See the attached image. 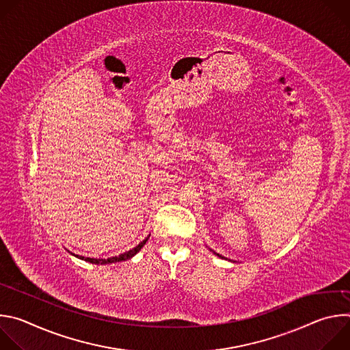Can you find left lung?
I'll use <instances>...</instances> for the list:
<instances>
[{"label": "left lung", "instance_id": "obj_1", "mask_svg": "<svg viewBox=\"0 0 350 350\" xmlns=\"http://www.w3.org/2000/svg\"><path fill=\"white\" fill-rule=\"evenodd\" d=\"M216 255H217V256H220V258H223V256H221V255H219V254H216Z\"/></svg>", "mask_w": 350, "mask_h": 350}]
</instances>
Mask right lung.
Masks as SVG:
<instances>
[{"label": "right lung", "mask_w": 350, "mask_h": 350, "mask_svg": "<svg viewBox=\"0 0 350 350\" xmlns=\"http://www.w3.org/2000/svg\"><path fill=\"white\" fill-rule=\"evenodd\" d=\"M148 241V238H145L142 242H139L135 247H133V249H130L129 252H126V254H122V255H119V256H115V258H109V259H91V258H84V256H77V258H80V259H83V260H85V262H90V263H92V265H107V263H115V262H122V260H127V259H130V258H133L137 252H139V249L145 245V242Z\"/></svg>", "instance_id": "right-lung-1"}]
</instances>
